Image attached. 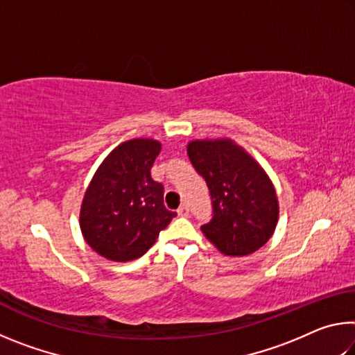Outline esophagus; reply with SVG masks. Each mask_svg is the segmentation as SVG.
Listing matches in <instances>:
<instances>
[{"instance_id":"obj_1","label":"esophagus","mask_w":355,"mask_h":355,"mask_svg":"<svg viewBox=\"0 0 355 355\" xmlns=\"http://www.w3.org/2000/svg\"><path fill=\"white\" fill-rule=\"evenodd\" d=\"M177 213H178V216H188L189 214L188 205H186V203H183V205L177 209Z\"/></svg>"}]
</instances>
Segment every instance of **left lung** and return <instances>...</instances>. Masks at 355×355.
Masks as SVG:
<instances>
[{"label":"left lung","instance_id":"obj_1","mask_svg":"<svg viewBox=\"0 0 355 355\" xmlns=\"http://www.w3.org/2000/svg\"><path fill=\"white\" fill-rule=\"evenodd\" d=\"M188 156L211 196L213 219L200 227L208 241L228 257L263 248L277 227L279 200L260 163L227 137L191 141Z\"/></svg>","mask_w":355,"mask_h":355}]
</instances>
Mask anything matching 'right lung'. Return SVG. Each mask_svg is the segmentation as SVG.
Instances as JSON below:
<instances>
[{
    "instance_id": "obj_1",
    "label": "right lung",
    "mask_w": 355,
    "mask_h": 355,
    "mask_svg": "<svg viewBox=\"0 0 355 355\" xmlns=\"http://www.w3.org/2000/svg\"><path fill=\"white\" fill-rule=\"evenodd\" d=\"M161 142L137 137L106 156L84 192V241L112 261L142 257L177 213L164 207V188L150 175Z\"/></svg>"
}]
</instances>
